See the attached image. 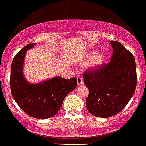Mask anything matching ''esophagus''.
<instances>
[{"label": "esophagus", "instance_id": "esophagus-1", "mask_svg": "<svg viewBox=\"0 0 146 146\" xmlns=\"http://www.w3.org/2000/svg\"><path fill=\"white\" fill-rule=\"evenodd\" d=\"M77 85H83V84H84L83 80H82V77H77Z\"/></svg>", "mask_w": 146, "mask_h": 146}]
</instances>
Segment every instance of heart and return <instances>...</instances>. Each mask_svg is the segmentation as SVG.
<instances>
[{"mask_svg": "<svg viewBox=\"0 0 146 146\" xmlns=\"http://www.w3.org/2000/svg\"><path fill=\"white\" fill-rule=\"evenodd\" d=\"M106 56L104 53H98V50H90L82 57V61H87L85 68L90 70H94L102 66L106 62Z\"/></svg>", "mask_w": 146, "mask_h": 146, "instance_id": "b5f03b06", "label": "heart"}]
</instances>
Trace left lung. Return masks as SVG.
Segmentation results:
<instances>
[{
  "label": "left lung",
  "mask_w": 146,
  "mask_h": 146,
  "mask_svg": "<svg viewBox=\"0 0 146 146\" xmlns=\"http://www.w3.org/2000/svg\"><path fill=\"white\" fill-rule=\"evenodd\" d=\"M113 48L108 64L83 74L89 90L85 104L93 116L108 118L122 110L135 90L136 64L133 55L120 42L110 41Z\"/></svg>",
  "instance_id": "left-lung-1"
}]
</instances>
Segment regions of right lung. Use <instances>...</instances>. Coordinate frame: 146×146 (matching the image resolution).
Returning a JSON list of instances; mask_svg holds the SVG:
<instances>
[{
    "label": "right lung",
    "instance_id": "add662e5",
    "mask_svg": "<svg viewBox=\"0 0 146 146\" xmlns=\"http://www.w3.org/2000/svg\"><path fill=\"white\" fill-rule=\"evenodd\" d=\"M36 43L26 45L15 56L11 67L10 85L14 99L27 114L36 119H48L58 112L63 101L77 86V78L54 77L40 83L25 79L23 66L27 50Z\"/></svg>",
    "mask_w": 146,
    "mask_h": 146
}]
</instances>
